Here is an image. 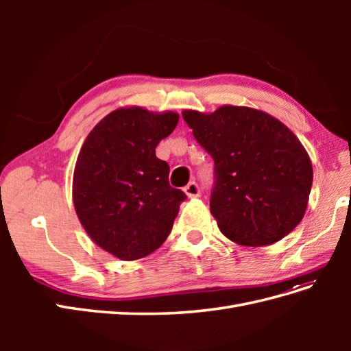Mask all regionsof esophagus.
Listing matches in <instances>:
<instances>
[{"label": "esophagus", "instance_id": "esophagus-1", "mask_svg": "<svg viewBox=\"0 0 351 351\" xmlns=\"http://www.w3.org/2000/svg\"><path fill=\"white\" fill-rule=\"evenodd\" d=\"M184 193L189 197H199L200 196V189L195 182H190L186 187H184Z\"/></svg>", "mask_w": 351, "mask_h": 351}]
</instances>
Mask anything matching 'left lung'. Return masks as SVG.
<instances>
[{"label": "left lung", "mask_w": 351, "mask_h": 351, "mask_svg": "<svg viewBox=\"0 0 351 351\" xmlns=\"http://www.w3.org/2000/svg\"><path fill=\"white\" fill-rule=\"evenodd\" d=\"M195 139L214 158L210 214L240 246H268L303 219L313 169L297 136L275 117L224 105L204 114L184 110Z\"/></svg>", "instance_id": "obj_1"}]
</instances>
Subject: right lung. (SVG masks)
Here are the masks:
<instances>
[{
	"mask_svg": "<svg viewBox=\"0 0 351 351\" xmlns=\"http://www.w3.org/2000/svg\"><path fill=\"white\" fill-rule=\"evenodd\" d=\"M178 114L119 108L93 127L73 174L80 224L101 249L136 261L167 240L186 199L168 183L169 165L155 147L173 133Z\"/></svg>",
	"mask_w": 351,
	"mask_h": 351,
	"instance_id": "right-lung-1",
	"label": "right lung"
}]
</instances>
